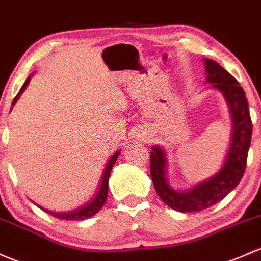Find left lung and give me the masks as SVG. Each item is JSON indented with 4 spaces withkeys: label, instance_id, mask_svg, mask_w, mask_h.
<instances>
[{
    "label": "left lung",
    "instance_id": "8db88e82",
    "mask_svg": "<svg viewBox=\"0 0 261 261\" xmlns=\"http://www.w3.org/2000/svg\"><path fill=\"white\" fill-rule=\"evenodd\" d=\"M206 82L224 96L231 119L232 133L223 166L209 179L200 181L189 190H176L167 182L166 151L159 145L150 152V172L155 190L171 209L180 213H195L218 204L238 186L246 166L253 123L248 100L239 82L218 62L204 59Z\"/></svg>",
    "mask_w": 261,
    "mask_h": 261
}]
</instances>
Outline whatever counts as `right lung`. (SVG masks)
<instances>
[{
  "label": "right lung",
  "instance_id": "1",
  "mask_svg": "<svg viewBox=\"0 0 261 261\" xmlns=\"http://www.w3.org/2000/svg\"><path fill=\"white\" fill-rule=\"evenodd\" d=\"M31 77H32V75L29 76V77H27V80L24 81L23 86L21 87L20 92H18L17 96L15 97V100H13L12 106L15 105L16 102H17V100L20 98L21 94L24 91V89L27 87V85H29V82H30V80H31ZM119 155H120V150H119V151L115 152L114 155L111 156V159H110V160L108 161V164H106L105 171H103L102 179H101V184H100V186H98L96 194L91 197V199L89 200V201L85 202V204L81 205V206H79L77 209L71 210V211H61V213H59V211L47 210V209H45V207H42V206H38V207H41V209L45 211V213L50 214V215L55 216V218H57V219H62V220L80 221V220H85V219H89V218H91V216H94L96 213H98V211H100L101 207H102L103 204H105L106 199H108L109 177H110V174H111L112 167H114L115 163H116V160H117V158H119Z\"/></svg>",
  "mask_w": 261,
  "mask_h": 261
}]
</instances>
